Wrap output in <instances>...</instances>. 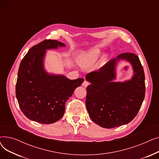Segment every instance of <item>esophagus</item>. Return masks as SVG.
Here are the masks:
<instances>
[{
    "label": "esophagus",
    "mask_w": 159,
    "mask_h": 159,
    "mask_svg": "<svg viewBox=\"0 0 159 159\" xmlns=\"http://www.w3.org/2000/svg\"><path fill=\"white\" fill-rule=\"evenodd\" d=\"M88 85H89V82H88V81H86V80H84V82H83V83H82V86H84V87L86 88V87H87Z\"/></svg>",
    "instance_id": "1"
}]
</instances>
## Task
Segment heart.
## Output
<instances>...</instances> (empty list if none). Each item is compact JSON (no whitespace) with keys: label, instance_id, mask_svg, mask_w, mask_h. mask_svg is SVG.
<instances>
[{"label":"heart","instance_id":"1","mask_svg":"<svg viewBox=\"0 0 159 159\" xmlns=\"http://www.w3.org/2000/svg\"><path fill=\"white\" fill-rule=\"evenodd\" d=\"M99 55V52L97 49H93L89 52L84 57V62L88 64H93L95 63Z\"/></svg>","mask_w":159,"mask_h":159}]
</instances>
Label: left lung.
Returning a JSON list of instances; mask_svg holds the SVG:
<instances>
[{
  "label": "left lung",
  "instance_id": "left-lung-1",
  "mask_svg": "<svg viewBox=\"0 0 159 159\" xmlns=\"http://www.w3.org/2000/svg\"><path fill=\"white\" fill-rule=\"evenodd\" d=\"M120 60L132 66L131 80L116 82V67ZM91 84L87 87L86 106L89 117L104 128H112L130 122L137 115L145 96V76L139 58L125 53L110 60L98 71L86 75Z\"/></svg>",
  "mask_w": 159,
  "mask_h": 159
}]
</instances>
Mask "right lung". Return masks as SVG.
Listing matches in <instances>:
<instances>
[{"label": "right lung", "instance_id": "add662e5", "mask_svg": "<svg viewBox=\"0 0 159 159\" xmlns=\"http://www.w3.org/2000/svg\"><path fill=\"white\" fill-rule=\"evenodd\" d=\"M65 46L56 40H45L33 46L20 62L16 97L21 111L31 120L49 124L60 120L66 102L84 82V79L70 80L45 70L47 50Z\"/></svg>", "mask_w": 159, "mask_h": 159}]
</instances>
